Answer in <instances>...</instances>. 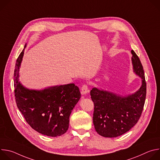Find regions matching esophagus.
Wrapping results in <instances>:
<instances>
[{"label":"esophagus","mask_w":160,"mask_h":160,"mask_svg":"<svg viewBox=\"0 0 160 160\" xmlns=\"http://www.w3.org/2000/svg\"><path fill=\"white\" fill-rule=\"evenodd\" d=\"M82 94H87V92H88V85H83L82 87Z\"/></svg>","instance_id":"esophagus-1"}]
</instances>
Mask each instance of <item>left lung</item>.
I'll return each mask as SVG.
<instances>
[{
  "label": "left lung",
  "mask_w": 160,
  "mask_h": 160,
  "mask_svg": "<svg viewBox=\"0 0 160 160\" xmlns=\"http://www.w3.org/2000/svg\"><path fill=\"white\" fill-rule=\"evenodd\" d=\"M131 52L133 72L142 79L138 91L123 96L96 87L90 90L95 130L104 138H117L129 131L138 123L143 110L146 96L144 72L139 57L133 50Z\"/></svg>",
  "instance_id": "8db88e82"
}]
</instances>
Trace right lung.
Instances as JSON below:
<instances>
[{
    "instance_id": "1",
    "label": "right lung",
    "mask_w": 160,
    "mask_h": 160,
    "mask_svg": "<svg viewBox=\"0 0 160 160\" xmlns=\"http://www.w3.org/2000/svg\"><path fill=\"white\" fill-rule=\"evenodd\" d=\"M25 44L17 59L14 70V94L17 106L30 126L44 135L57 137L69 127L70 116L80 99L79 88L74 83L29 89L19 81V70Z\"/></svg>"
}]
</instances>
